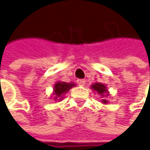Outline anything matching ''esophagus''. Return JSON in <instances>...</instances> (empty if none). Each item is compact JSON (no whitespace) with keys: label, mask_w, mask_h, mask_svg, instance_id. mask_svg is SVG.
Instances as JSON below:
<instances>
[{"label":"esophagus","mask_w":150,"mask_h":150,"mask_svg":"<svg viewBox=\"0 0 150 150\" xmlns=\"http://www.w3.org/2000/svg\"><path fill=\"white\" fill-rule=\"evenodd\" d=\"M77 83H78L79 86H84V85H85V80H83V79H79V80H77Z\"/></svg>","instance_id":"obj_1"}]
</instances>
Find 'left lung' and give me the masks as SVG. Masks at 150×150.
<instances>
[{
  "label": "left lung",
  "instance_id": "1",
  "mask_svg": "<svg viewBox=\"0 0 150 150\" xmlns=\"http://www.w3.org/2000/svg\"><path fill=\"white\" fill-rule=\"evenodd\" d=\"M91 89L93 91H95L96 92H98L102 98H106L107 96H108V90H107V87L105 84L103 83H95L91 85ZM102 102L104 104L108 103V100H102Z\"/></svg>",
  "mask_w": 150,
  "mask_h": 150
}]
</instances>
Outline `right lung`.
Returning a JSON list of instances; mask_svg holds the SVG:
<instances>
[{"mask_svg":"<svg viewBox=\"0 0 150 150\" xmlns=\"http://www.w3.org/2000/svg\"><path fill=\"white\" fill-rule=\"evenodd\" d=\"M74 83H65V82H58L55 83L54 91H53V100H60L64 97V94H66L71 88H73Z\"/></svg>","mask_w":150,"mask_h":150,"instance_id":"right-lung-1","label":"right lung"}]
</instances>
